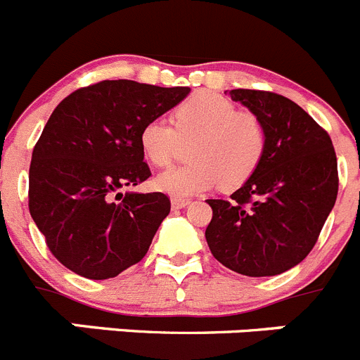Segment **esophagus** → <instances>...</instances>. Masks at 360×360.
<instances>
[{
    "instance_id": "obj_1",
    "label": "esophagus",
    "mask_w": 360,
    "mask_h": 360,
    "mask_svg": "<svg viewBox=\"0 0 360 360\" xmlns=\"http://www.w3.org/2000/svg\"><path fill=\"white\" fill-rule=\"evenodd\" d=\"M188 204H190L188 199H172V210H183Z\"/></svg>"
}]
</instances>
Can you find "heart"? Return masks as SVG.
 I'll return each instance as SVG.
<instances>
[{
  "label": "heart",
  "mask_w": 360,
  "mask_h": 360,
  "mask_svg": "<svg viewBox=\"0 0 360 360\" xmlns=\"http://www.w3.org/2000/svg\"><path fill=\"white\" fill-rule=\"evenodd\" d=\"M181 140H193L188 149L191 161L158 174L154 186L188 199L218 184L226 191L243 186L263 163L268 136L254 112L238 110L214 92H197L177 106L174 124L158 117L140 131V147L156 167L172 161Z\"/></svg>",
  "instance_id": "1"
}]
</instances>
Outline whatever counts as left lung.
I'll use <instances>...</instances> for the list:
<instances>
[{"label": "left lung", "instance_id": "1", "mask_svg": "<svg viewBox=\"0 0 360 360\" xmlns=\"http://www.w3.org/2000/svg\"><path fill=\"white\" fill-rule=\"evenodd\" d=\"M231 99L261 117L266 153L229 200L207 199L214 259L247 277H271L312 250L338 197V160L327 131L284 96L236 89Z\"/></svg>", "mask_w": 360, "mask_h": 360}]
</instances>
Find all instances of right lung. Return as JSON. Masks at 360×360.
Masks as SVG:
<instances>
[{"instance_id": "1", "label": "right lung", "mask_w": 360, "mask_h": 360, "mask_svg": "<svg viewBox=\"0 0 360 360\" xmlns=\"http://www.w3.org/2000/svg\"><path fill=\"white\" fill-rule=\"evenodd\" d=\"M190 94L104 79L67 96L40 134L30 165V214L53 256L92 281L143 259L170 213L165 193H136L150 176L140 131Z\"/></svg>"}]
</instances>
